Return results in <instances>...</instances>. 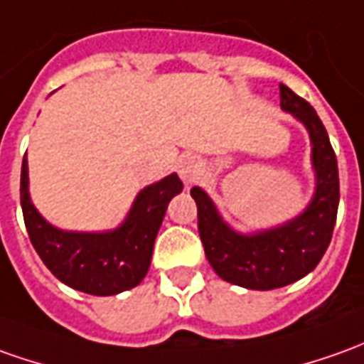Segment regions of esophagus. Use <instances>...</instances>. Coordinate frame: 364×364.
Returning <instances> with one entry per match:
<instances>
[{"instance_id":"esophagus-1","label":"esophagus","mask_w":364,"mask_h":364,"mask_svg":"<svg viewBox=\"0 0 364 364\" xmlns=\"http://www.w3.org/2000/svg\"><path fill=\"white\" fill-rule=\"evenodd\" d=\"M177 173H179V177H181L183 181L189 185V183H193L199 177L201 161L197 157H193V155H183L179 163H177Z\"/></svg>"}]
</instances>
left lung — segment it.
<instances>
[{
    "mask_svg": "<svg viewBox=\"0 0 364 364\" xmlns=\"http://www.w3.org/2000/svg\"><path fill=\"white\" fill-rule=\"evenodd\" d=\"M281 109L309 133L315 189L306 207L285 223L257 231H237L227 223L209 193L193 187L205 257L227 283L271 291L309 275L327 251L338 209V167L327 129L305 99L279 85Z\"/></svg>",
    "mask_w": 364,
    "mask_h": 364,
    "instance_id": "8db88e82",
    "label": "left lung"
}]
</instances>
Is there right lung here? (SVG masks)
Wrapping results in <instances>:
<instances>
[{
  "label": "right lung",
  "instance_id": "right-lung-1",
  "mask_svg": "<svg viewBox=\"0 0 364 364\" xmlns=\"http://www.w3.org/2000/svg\"><path fill=\"white\" fill-rule=\"evenodd\" d=\"M183 191L171 173L143 187L125 219L105 231H68L49 223L29 195L27 155L21 163V211L31 245L46 267L75 291L87 295H119L145 279L167 205Z\"/></svg>",
  "mask_w": 364,
  "mask_h": 364
}]
</instances>
